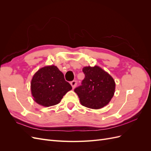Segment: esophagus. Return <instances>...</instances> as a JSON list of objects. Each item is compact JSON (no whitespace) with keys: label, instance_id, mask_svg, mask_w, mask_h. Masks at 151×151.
Returning <instances> with one entry per match:
<instances>
[{"label":"esophagus","instance_id":"esophagus-1","mask_svg":"<svg viewBox=\"0 0 151 151\" xmlns=\"http://www.w3.org/2000/svg\"><path fill=\"white\" fill-rule=\"evenodd\" d=\"M70 85L72 86V88L73 89H74L76 87V86H77V82L76 81H72L71 83H70Z\"/></svg>","mask_w":151,"mask_h":151}]
</instances>
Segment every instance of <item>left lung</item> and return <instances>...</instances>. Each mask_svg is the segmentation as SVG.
Returning a JSON list of instances; mask_svg holds the SVG:
<instances>
[{
    "mask_svg": "<svg viewBox=\"0 0 151 151\" xmlns=\"http://www.w3.org/2000/svg\"><path fill=\"white\" fill-rule=\"evenodd\" d=\"M85 77L82 86L74 89L83 106L98 109L109 103L115 91L113 77L98 65L83 68Z\"/></svg>",
    "mask_w": 151,
    "mask_h": 151,
    "instance_id": "1",
    "label": "left lung"
}]
</instances>
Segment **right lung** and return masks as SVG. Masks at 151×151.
Masks as SVG:
<instances>
[{
    "label": "right lung",
    "instance_id": "1",
    "mask_svg": "<svg viewBox=\"0 0 151 151\" xmlns=\"http://www.w3.org/2000/svg\"><path fill=\"white\" fill-rule=\"evenodd\" d=\"M72 89L70 84L65 81L63 73L54 65L40 68L31 81L33 100L44 107L58 104L63 96Z\"/></svg>",
    "mask_w": 151,
    "mask_h": 151
}]
</instances>
